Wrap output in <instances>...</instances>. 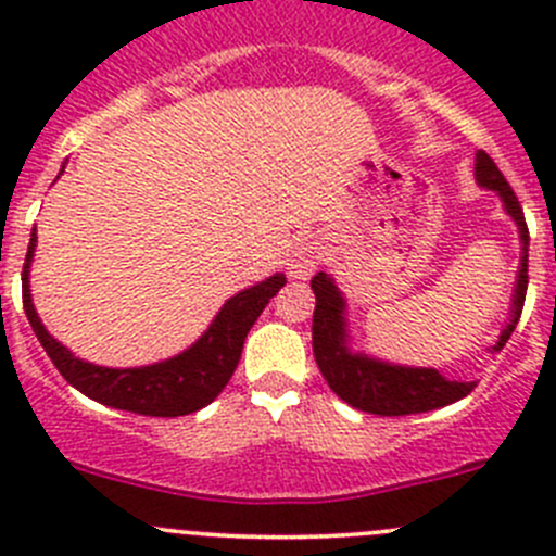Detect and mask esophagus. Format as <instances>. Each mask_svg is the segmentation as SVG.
Instances as JSON below:
<instances>
[{
    "instance_id": "1",
    "label": "esophagus",
    "mask_w": 556,
    "mask_h": 556,
    "mask_svg": "<svg viewBox=\"0 0 556 556\" xmlns=\"http://www.w3.org/2000/svg\"><path fill=\"white\" fill-rule=\"evenodd\" d=\"M319 257H323V252H319L317 239H312V237L299 239V242L293 244V250H290V257H288L290 277L306 279L314 268L319 266Z\"/></svg>"
}]
</instances>
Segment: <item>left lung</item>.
<instances>
[{
  "label": "left lung",
  "instance_id": "1",
  "mask_svg": "<svg viewBox=\"0 0 556 556\" xmlns=\"http://www.w3.org/2000/svg\"><path fill=\"white\" fill-rule=\"evenodd\" d=\"M476 179L490 190L501 193L506 212L517 220L521 233V268L517 279V295H514V317L501 333V341L495 344V350L501 352L506 341L511 339L514 328H517L521 317V306H525L527 242H530V231H527L525 212H521L517 193H514L503 172L497 169V164L484 150H479V155H476ZM312 290L314 299H317L312 317L314 361H317V368L325 377V382L341 401L361 408V412L379 414V417H403V414L433 412V408L450 406L459 397L470 395L476 382L446 379L435 368L390 366V363L371 361V357L352 355L344 346V317H341L344 299H341V293L325 271L314 274Z\"/></svg>",
  "mask_w": 556,
  "mask_h": 556
}]
</instances>
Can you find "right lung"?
<instances>
[{"label": "right lung", "mask_w": 556, "mask_h": 556, "mask_svg": "<svg viewBox=\"0 0 556 556\" xmlns=\"http://www.w3.org/2000/svg\"><path fill=\"white\" fill-rule=\"evenodd\" d=\"M35 242L37 233H31L29 252L24 261V312L39 344L45 346L61 377L83 395L93 397L104 406L144 414V417H182V414H193L215 401L237 371L247 333L266 309L268 301L285 285L282 274H274L266 282L233 295L210 325V330L190 350L172 361L144 368L91 366L72 355L66 346H61L39 323L29 293V263L35 255Z\"/></svg>", "instance_id": "right-lung-1"}]
</instances>
